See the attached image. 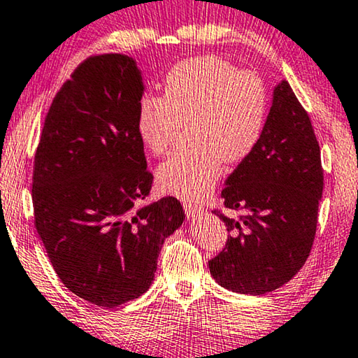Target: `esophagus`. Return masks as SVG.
I'll return each mask as SVG.
<instances>
[{"instance_id":"1","label":"esophagus","mask_w":358,"mask_h":358,"mask_svg":"<svg viewBox=\"0 0 358 358\" xmlns=\"http://www.w3.org/2000/svg\"><path fill=\"white\" fill-rule=\"evenodd\" d=\"M183 208H185V214H186V217H198L199 214H203V213H204V209L201 208L199 204L191 203V201H185V203H183Z\"/></svg>"}]
</instances>
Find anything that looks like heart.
Returning a JSON list of instances; mask_svg holds the SVG:
<instances>
[{"label":"heart","instance_id":"1","mask_svg":"<svg viewBox=\"0 0 358 358\" xmlns=\"http://www.w3.org/2000/svg\"><path fill=\"white\" fill-rule=\"evenodd\" d=\"M268 89L256 73L217 57L185 59L170 69L164 94L141 97L136 129L150 154L172 148L183 124L193 145L157 170L162 191L194 201L214 188L222 162L238 164L259 144L268 117Z\"/></svg>","mask_w":358,"mask_h":358}]
</instances>
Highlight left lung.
<instances>
[{
	"label": "left lung",
	"mask_w": 358,
	"mask_h": 358,
	"mask_svg": "<svg viewBox=\"0 0 358 358\" xmlns=\"http://www.w3.org/2000/svg\"><path fill=\"white\" fill-rule=\"evenodd\" d=\"M323 185L310 117L282 80L259 144L222 189L225 208L241 215L214 210L230 231L225 248L209 261L215 282L238 294L264 295L294 278L313 246Z\"/></svg>",
	"instance_id": "obj_1"
}]
</instances>
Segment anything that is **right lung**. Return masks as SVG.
<instances>
[{
	"label": "right lung",
	"mask_w": 358,
	"mask_h": 358,
	"mask_svg": "<svg viewBox=\"0 0 358 358\" xmlns=\"http://www.w3.org/2000/svg\"><path fill=\"white\" fill-rule=\"evenodd\" d=\"M144 84L127 55L90 57L45 118L35 152L34 224L55 273L90 303L115 308L149 289L164 240L185 220L152 188L136 129Z\"/></svg>",
	"instance_id": "obj_1"
}]
</instances>
